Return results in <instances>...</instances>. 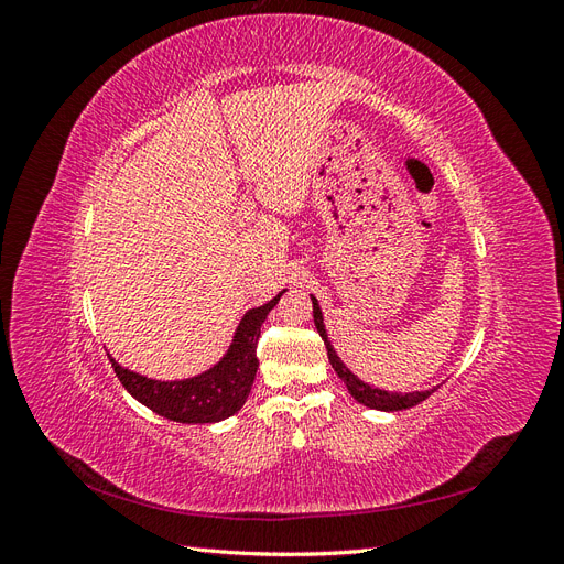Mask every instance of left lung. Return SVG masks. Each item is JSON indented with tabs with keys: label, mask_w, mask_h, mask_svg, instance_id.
<instances>
[{
	"label": "left lung",
	"mask_w": 564,
	"mask_h": 564,
	"mask_svg": "<svg viewBox=\"0 0 564 564\" xmlns=\"http://www.w3.org/2000/svg\"><path fill=\"white\" fill-rule=\"evenodd\" d=\"M313 299V317H315V327L324 340V346H327V355H329V362L334 367V371L338 373V379L346 383L350 395L365 404V406H371V409H381V412H400V409H409L414 406L419 402H423L425 398L431 395V392L435 390H423V392H406V395H400V392H388V390H379V388H371L367 383H362L360 379L355 377V373L338 360V355L334 352L329 338H327V332H324V322H322V311H319V303L315 296Z\"/></svg>",
	"instance_id": "left-lung-1"
}]
</instances>
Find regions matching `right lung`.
I'll list each match as a JSON object with an SVG mask.
<instances>
[{
	"instance_id": "1",
	"label": "right lung",
	"mask_w": 564,
	"mask_h": 564,
	"mask_svg": "<svg viewBox=\"0 0 564 564\" xmlns=\"http://www.w3.org/2000/svg\"><path fill=\"white\" fill-rule=\"evenodd\" d=\"M268 301L259 308H251L237 327L235 340L228 355L214 369L199 373L195 379L185 381H152L119 367L112 357V369L117 379L131 392V395L143 402L152 412L176 421V423H216L237 414L247 402L256 369H259V357L256 346L261 338V324L268 313L275 308L280 296Z\"/></svg>"
}]
</instances>
